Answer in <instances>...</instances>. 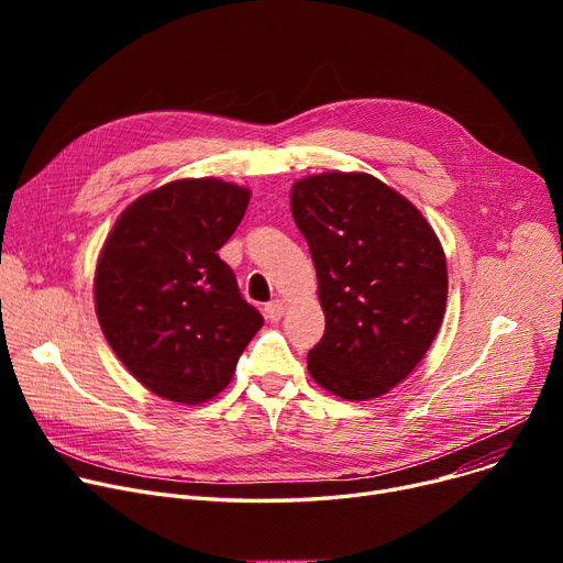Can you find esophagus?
<instances>
[{
	"instance_id": "34e87169",
	"label": "esophagus",
	"mask_w": 563,
	"mask_h": 563,
	"mask_svg": "<svg viewBox=\"0 0 563 563\" xmlns=\"http://www.w3.org/2000/svg\"><path fill=\"white\" fill-rule=\"evenodd\" d=\"M283 314H285V303H283V301H278V299L264 306V317L269 319V321H278Z\"/></svg>"
}]
</instances>
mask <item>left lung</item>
<instances>
[{
    "label": "left lung",
    "instance_id": "obj_1",
    "mask_svg": "<svg viewBox=\"0 0 563 563\" xmlns=\"http://www.w3.org/2000/svg\"><path fill=\"white\" fill-rule=\"evenodd\" d=\"M327 331L310 376L342 399L386 395L422 361L448 303L445 253L427 219L365 173H321L291 189Z\"/></svg>",
    "mask_w": 563,
    "mask_h": 563
}]
</instances>
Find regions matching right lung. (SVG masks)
Returning <instances> with one entry per match:
<instances>
[{"instance_id":"add662e5","label":"right lung","mask_w":563,"mask_h":563,"mask_svg":"<svg viewBox=\"0 0 563 563\" xmlns=\"http://www.w3.org/2000/svg\"><path fill=\"white\" fill-rule=\"evenodd\" d=\"M251 194L214 177L168 183L115 221L96 272V312L113 353L147 390L217 397L262 327L219 249Z\"/></svg>"}]
</instances>
